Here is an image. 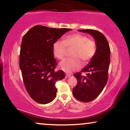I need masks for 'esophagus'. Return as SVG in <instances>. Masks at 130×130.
I'll use <instances>...</instances> for the list:
<instances>
[{"label": "esophagus", "instance_id": "esophagus-1", "mask_svg": "<svg viewBox=\"0 0 130 130\" xmlns=\"http://www.w3.org/2000/svg\"><path fill=\"white\" fill-rule=\"evenodd\" d=\"M71 75L70 74H66V75H65V78H69V77H70Z\"/></svg>", "mask_w": 130, "mask_h": 130}]
</instances>
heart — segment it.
<instances>
[{
  "label": "heart",
  "mask_w": 130,
  "mask_h": 130,
  "mask_svg": "<svg viewBox=\"0 0 130 130\" xmlns=\"http://www.w3.org/2000/svg\"><path fill=\"white\" fill-rule=\"evenodd\" d=\"M67 49H74L71 54L74 58L61 62L59 68L65 72L71 73L81 68L80 60L87 64L92 59L96 53V46L95 42L87 36L75 34L66 36L63 41H56L53 45V54L58 59H63Z\"/></svg>",
  "instance_id": "1"
}]
</instances>
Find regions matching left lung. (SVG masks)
<instances>
[{
    "label": "left lung",
    "mask_w": 130,
    "mask_h": 130,
    "mask_svg": "<svg viewBox=\"0 0 130 130\" xmlns=\"http://www.w3.org/2000/svg\"><path fill=\"white\" fill-rule=\"evenodd\" d=\"M78 31L92 36L96 46L95 54L88 64L81 72L74 75L78 84L73 89V95L79 101L87 102L95 99L107 84L110 63V48L105 36L99 31L92 29ZM81 72H87V76H81Z\"/></svg>",
    "instance_id": "obj_1"
}]
</instances>
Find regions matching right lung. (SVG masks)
<instances>
[{"label":"right lung","instance_id":"right-lung-1","mask_svg":"<svg viewBox=\"0 0 130 130\" xmlns=\"http://www.w3.org/2000/svg\"><path fill=\"white\" fill-rule=\"evenodd\" d=\"M71 30L36 25L23 36L19 67L27 92L36 102L46 104L56 97V82L65 76L63 71H55L57 63L53 54V45Z\"/></svg>","mask_w":130,"mask_h":130}]
</instances>
